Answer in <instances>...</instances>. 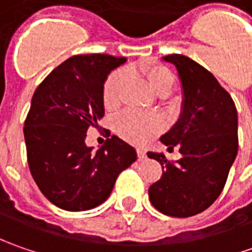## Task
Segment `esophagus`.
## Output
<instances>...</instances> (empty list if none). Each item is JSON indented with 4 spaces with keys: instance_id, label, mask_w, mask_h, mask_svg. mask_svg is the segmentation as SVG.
<instances>
[{
    "instance_id": "obj_1",
    "label": "esophagus",
    "mask_w": 252,
    "mask_h": 252,
    "mask_svg": "<svg viewBox=\"0 0 252 252\" xmlns=\"http://www.w3.org/2000/svg\"><path fill=\"white\" fill-rule=\"evenodd\" d=\"M137 156H139L140 160H144V158L147 157V156H146V151L141 150V149H137Z\"/></svg>"
}]
</instances>
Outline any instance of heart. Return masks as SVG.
<instances>
[{"mask_svg": "<svg viewBox=\"0 0 252 252\" xmlns=\"http://www.w3.org/2000/svg\"><path fill=\"white\" fill-rule=\"evenodd\" d=\"M127 75L139 77L149 84L157 95H167L175 83V75L167 65L156 60H143L123 71L112 73L102 88V102L108 111H113L121 103V94ZM115 129L125 140L134 144H144L162 129V123L156 116H144L134 112H126L115 121Z\"/></svg>", "mask_w": 252, "mask_h": 252, "instance_id": "obj_1", "label": "heart"}]
</instances>
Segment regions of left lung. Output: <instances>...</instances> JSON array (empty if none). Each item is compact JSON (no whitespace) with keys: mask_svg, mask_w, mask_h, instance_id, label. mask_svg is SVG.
<instances>
[{"mask_svg":"<svg viewBox=\"0 0 252 252\" xmlns=\"http://www.w3.org/2000/svg\"><path fill=\"white\" fill-rule=\"evenodd\" d=\"M182 87L177 123L161 143L178 146L181 158L169 162L162 153L147 156L162 167V177L149 188L153 206L174 218L198 215L219 198L238 151L237 109L228 92L200 64L182 54H168Z\"/></svg>","mask_w":252,"mask_h":252,"instance_id":"8db88e82","label":"left lung"}]
</instances>
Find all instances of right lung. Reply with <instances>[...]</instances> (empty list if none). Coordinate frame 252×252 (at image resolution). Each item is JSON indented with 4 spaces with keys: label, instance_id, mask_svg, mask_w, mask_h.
<instances>
[{
    "label": "right lung",
    "instance_id": "obj_1",
    "mask_svg": "<svg viewBox=\"0 0 252 252\" xmlns=\"http://www.w3.org/2000/svg\"><path fill=\"white\" fill-rule=\"evenodd\" d=\"M126 57L83 54L67 59L36 88L24 127L31 174L57 208L81 212L109 198L134 147L112 136L96 153L85 144L90 126L105 115L102 88Z\"/></svg>",
    "mask_w": 252,
    "mask_h": 252
}]
</instances>
